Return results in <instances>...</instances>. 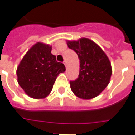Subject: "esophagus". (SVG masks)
<instances>
[{
	"label": "esophagus",
	"mask_w": 135,
	"mask_h": 135,
	"mask_svg": "<svg viewBox=\"0 0 135 135\" xmlns=\"http://www.w3.org/2000/svg\"><path fill=\"white\" fill-rule=\"evenodd\" d=\"M64 64H65V67H67V61H66V60H65V61H64Z\"/></svg>",
	"instance_id": "1"
}]
</instances>
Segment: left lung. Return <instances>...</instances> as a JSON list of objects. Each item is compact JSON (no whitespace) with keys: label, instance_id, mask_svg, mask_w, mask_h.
Segmentation results:
<instances>
[{"label":"left lung","instance_id":"left-lung-1","mask_svg":"<svg viewBox=\"0 0 135 135\" xmlns=\"http://www.w3.org/2000/svg\"><path fill=\"white\" fill-rule=\"evenodd\" d=\"M67 44L75 51L80 60L78 78L70 81L71 90L83 100L96 97L110 83L112 68L108 57L95 42L89 38L67 41Z\"/></svg>","mask_w":135,"mask_h":135}]
</instances>
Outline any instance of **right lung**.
Returning a JSON list of instances; mask_svg holds the SVG:
<instances>
[{"mask_svg": "<svg viewBox=\"0 0 135 135\" xmlns=\"http://www.w3.org/2000/svg\"><path fill=\"white\" fill-rule=\"evenodd\" d=\"M51 46L38 42L27 51L17 69L18 84L33 99H44L50 94L58 75L65 71L51 53Z\"/></svg>", "mask_w": 135, "mask_h": 135, "instance_id": "1", "label": "right lung"}]
</instances>
